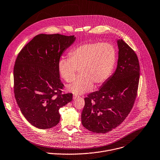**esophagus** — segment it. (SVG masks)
I'll return each mask as SVG.
<instances>
[{
    "mask_svg": "<svg viewBox=\"0 0 160 160\" xmlns=\"http://www.w3.org/2000/svg\"><path fill=\"white\" fill-rule=\"evenodd\" d=\"M79 98V96L78 95H77V94H74L73 95V99H78Z\"/></svg>",
    "mask_w": 160,
    "mask_h": 160,
    "instance_id": "obj_1",
    "label": "esophagus"
}]
</instances>
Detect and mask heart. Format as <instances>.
I'll list each match as a JSON object with an SVG mask.
<instances>
[{
	"instance_id": "1",
	"label": "heart",
	"mask_w": 160,
	"mask_h": 160,
	"mask_svg": "<svg viewBox=\"0 0 160 160\" xmlns=\"http://www.w3.org/2000/svg\"><path fill=\"white\" fill-rule=\"evenodd\" d=\"M116 62V49L107 42H93L81 44L69 52V58H61L58 71L66 82L74 77L77 68L81 76L74 79L66 86L67 90L81 94L98 87L111 75Z\"/></svg>"
}]
</instances>
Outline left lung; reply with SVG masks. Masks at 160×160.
<instances>
[{
    "label": "left lung",
    "mask_w": 160,
    "mask_h": 160,
    "mask_svg": "<svg viewBox=\"0 0 160 160\" xmlns=\"http://www.w3.org/2000/svg\"><path fill=\"white\" fill-rule=\"evenodd\" d=\"M117 44L119 51L115 72L98 91L84 98L82 124L96 133H106L121 124L137 96L140 71L138 57L122 39L117 40Z\"/></svg>",
    "instance_id": "8db88e82"
}]
</instances>
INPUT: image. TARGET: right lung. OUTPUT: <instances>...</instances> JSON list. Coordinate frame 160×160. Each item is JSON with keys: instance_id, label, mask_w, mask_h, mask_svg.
Instances as JSON below:
<instances>
[{"instance_id": "right-lung-1", "label": "right lung", "mask_w": 160, "mask_h": 160, "mask_svg": "<svg viewBox=\"0 0 160 160\" xmlns=\"http://www.w3.org/2000/svg\"><path fill=\"white\" fill-rule=\"evenodd\" d=\"M76 40L74 36L39 34L19 53L14 68V94L25 118L34 126L49 129L60 121L59 109L72 94H62L58 62Z\"/></svg>"}]
</instances>
